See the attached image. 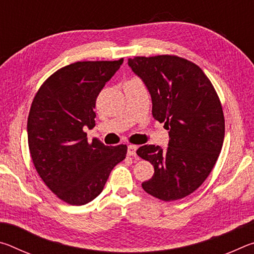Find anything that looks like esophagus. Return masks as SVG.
<instances>
[{
	"label": "esophagus",
	"instance_id": "1",
	"mask_svg": "<svg viewBox=\"0 0 254 254\" xmlns=\"http://www.w3.org/2000/svg\"><path fill=\"white\" fill-rule=\"evenodd\" d=\"M136 150H137L136 145L130 144V145H128V147H127V154H128V156H135V154H136Z\"/></svg>",
	"mask_w": 254,
	"mask_h": 254
}]
</instances>
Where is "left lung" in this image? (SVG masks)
Wrapping results in <instances>:
<instances>
[{
    "mask_svg": "<svg viewBox=\"0 0 254 254\" xmlns=\"http://www.w3.org/2000/svg\"><path fill=\"white\" fill-rule=\"evenodd\" d=\"M128 66L147 85L153 118L170 136L167 150L153 144L136 150L154 168L142 188L165 201L184 198L201 186L220 156L225 134L220 97L200 67L178 56H137Z\"/></svg>",
    "mask_w": 254,
    "mask_h": 254,
    "instance_id": "8db88e82",
    "label": "left lung"
}]
</instances>
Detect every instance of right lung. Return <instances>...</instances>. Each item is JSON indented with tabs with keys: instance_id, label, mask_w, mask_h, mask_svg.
<instances>
[{
	"instance_id": "add662e5",
	"label": "right lung",
	"mask_w": 254,
	"mask_h": 254,
	"mask_svg": "<svg viewBox=\"0 0 254 254\" xmlns=\"http://www.w3.org/2000/svg\"><path fill=\"white\" fill-rule=\"evenodd\" d=\"M123 64L77 62L47 78L28 117V144L38 175L59 199L85 205L101 194L112 169L126 159V144L88 142L84 128L95 127L98 94Z\"/></svg>"
}]
</instances>
